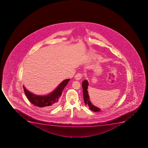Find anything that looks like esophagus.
Here are the masks:
<instances>
[{
  "label": "esophagus",
  "mask_w": 148,
  "mask_h": 148,
  "mask_svg": "<svg viewBox=\"0 0 148 148\" xmlns=\"http://www.w3.org/2000/svg\"><path fill=\"white\" fill-rule=\"evenodd\" d=\"M83 76V74L82 73H77L76 75H75V78L76 80H80L82 78Z\"/></svg>",
  "instance_id": "1"
}]
</instances>
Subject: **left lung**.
Wrapping results in <instances>:
<instances>
[{
  "instance_id": "obj_1",
  "label": "left lung",
  "mask_w": 148,
  "mask_h": 148,
  "mask_svg": "<svg viewBox=\"0 0 148 148\" xmlns=\"http://www.w3.org/2000/svg\"><path fill=\"white\" fill-rule=\"evenodd\" d=\"M88 82L87 80H84L83 82H82V88H83V97L84 102L86 105L89 106V108L90 110L94 112H98L100 111V110L99 108L96 106H94V105L90 102V99L89 98L88 92L87 90L88 89Z\"/></svg>"
}]
</instances>
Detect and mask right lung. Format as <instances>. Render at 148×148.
Wrapping results in <instances>:
<instances>
[{
  "label": "right lung",
  "instance_id": "1",
  "mask_svg": "<svg viewBox=\"0 0 148 148\" xmlns=\"http://www.w3.org/2000/svg\"><path fill=\"white\" fill-rule=\"evenodd\" d=\"M69 80V79L64 80L54 91L47 96H37L27 90L24 86H23V88L25 95L32 104L39 108L51 109L58 105L59 97H61L63 90Z\"/></svg>",
  "mask_w": 148,
  "mask_h": 148
}]
</instances>
